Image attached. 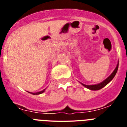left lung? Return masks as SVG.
<instances>
[{
  "label": "left lung",
  "instance_id": "left-lung-1",
  "mask_svg": "<svg viewBox=\"0 0 127 127\" xmlns=\"http://www.w3.org/2000/svg\"><path fill=\"white\" fill-rule=\"evenodd\" d=\"M118 67H119V63L117 64V67L115 68V69L113 72V73L111 74L109 76L107 79H105L104 81H103L102 82H101V83L98 84H95V85H90V86H88V85H85L83 84H82L84 86H85L87 88L90 89V90H100V89L103 88V87L105 86L110 81L112 80V79L114 78V76L116 74L117 72V70H118Z\"/></svg>",
  "mask_w": 127,
  "mask_h": 127
}]
</instances>
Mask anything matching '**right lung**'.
<instances>
[{
  "mask_svg": "<svg viewBox=\"0 0 127 127\" xmlns=\"http://www.w3.org/2000/svg\"><path fill=\"white\" fill-rule=\"evenodd\" d=\"M45 90H42V91H41V92H37V93H32V94H33V95H38V94H42V93H43L44 92H45ZM29 93H30V92H29Z\"/></svg>",
  "mask_w": 127,
  "mask_h": 127,
  "instance_id": "obj_1",
  "label": "right lung"
}]
</instances>
